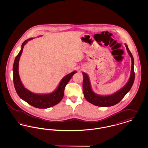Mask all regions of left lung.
Returning <instances> with one entry per match:
<instances>
[{"label":"left lung","instance_id":"left-lung-1","mask_svg":"<svg viewBox=\"0 0 148 148\" xmlns=\"http://www.w3.org/2000/svg\"><path fill=\"white\" fill-rule=\"evenodd\" d=\"M127 48V51L132 59V67L130 77L125 85L119 89L118 91L110 95H103L96 94L92 90V86L89 76L86 73L83 72V90L86 100L94 106L101 107H108L115 106L119 103L121 100L124 97L134 83L135 79L134 65V61L133 56L129 49L127 44H125Z\"/></svg>","mask_w":148,"mask_h":148}]
</instances>
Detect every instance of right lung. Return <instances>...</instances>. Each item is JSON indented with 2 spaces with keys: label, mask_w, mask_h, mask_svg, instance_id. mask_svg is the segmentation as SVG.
<instances>
[{
  "label": "right lung",
  "mask_w": 148,
  "mask_h": 148,
  "mask_svg": "<svg viewBox=\"0 0 148 148\" xmlns=\"http://www.w3.org/2000/svg\"><path fill=\"white\" fill-rule=\"evenodd\" d=\"M32 39H33V38H29L22 44L21 49L15 58L13 67L14 87L19 97L29 104L36 108L47 109L56 106L62 100L63 98L65 86L68 83L73 75L77 73V71H73L63 77L57 88L51 92L47 94H38L29 90L23 85L19 77V62L24 45L28 41Z\"/></svg>",
  "instance_id": "right-lung-1"
}]
</instances>
